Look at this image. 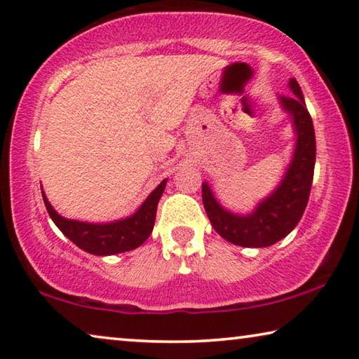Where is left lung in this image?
Segmentation results:
<instances>
[{
    "label": "left lung",
    "mask_w": 359,
    "mask_h": 359,
    "mask_svg": "<svg viewBox=\"0 0 359 359\" xmlns=\"http://www.w3.org/2000/svg\"><path fill=\"white\" fill-rule=\"evenodd\" d=\"M289 86L294 95H283L281 104L294 118L297 145L286 175L273 195L249 215H235L215 201L208 184H203V204L214 230L222 238L243 248H266L291 233L310 198L315 170V129L299 83L292 78Z\"/></svg>",
    "instance_id": "left-lung-1"
}]
</instances>
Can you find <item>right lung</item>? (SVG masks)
Listing matches in <instances>:
<instances>
[{
	"instance_id": "obj_1",
	"label": "right lung",
	"mask_w": 359,
	"mask_h": 359,
	"mask_svg": "<svg viewBox=\"0 0 359 359\" xmlns=\"http://www.w3.org/2000/svg\"><path fill=\"white\" fill-rule=\"evenodd\" d=\"M164 187H166V180H163L150 193V196L134 215L124 220L111 222V224H86V222L64 219L55 212L44 195L43 200L54 224L79 249L94 255H111L133 251L144 244L147 238L151 235L158 201L163 195Z\"/></svg>"
}]
</instances>
